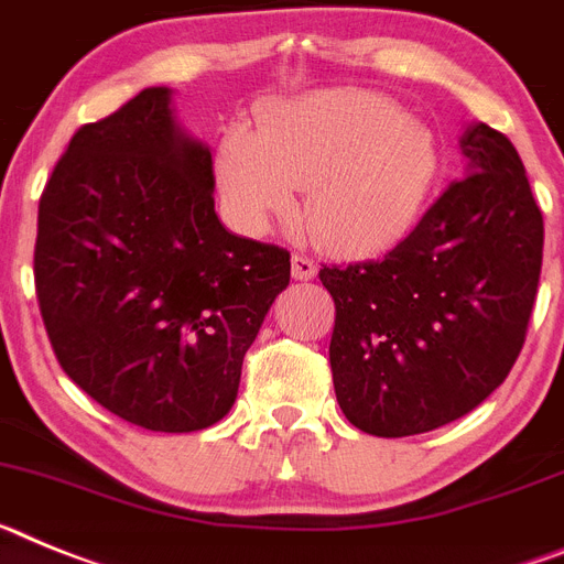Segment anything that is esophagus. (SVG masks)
Returning a JSON list of instances; mask_svg holds the SVG:
<instances>
[{"label":"esophagus","instance_id":"34e87169","mask_svg":"<svg viewBox=\"0 0 564 564\" xmlns=\"http://www.w3.org/2000/svg\"><path fill=\"white\" fill-rule=\"evenodd\" d=\"M317 275V263L312 261L310 254H292V278L295 281H312V278Z\"/></svg>","mask_w":564,"mask_h":564}]
</instances>
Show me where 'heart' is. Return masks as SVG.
Listing matches in <instances>:
<instances>
[{
    "label": "heart",
    "instance_id": "b5f03b06",
    "mask_svg": "<svg viewBox=\"0 0 564 564\" xmlns=\"http://www.w3.org/2000/svg\"><path fill=\"white\" fill-rule=\"evenodd\" d=\"M232 224L267 232L301 189V224L337 254H375L420 221L440 175L437 139L386 96L357 87L306 93L263 116L258 133L229 127L215 155Z\"/></svg>",
    "mask_w": 564,
    "mask_h": 564
}]
</instances>
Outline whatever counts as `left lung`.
Segmentation results:
<instances>
[{
  "mask_svg": "<svg viewBox=\"0 0 564 564\" xmlns=\"http://www.w3.org/2000/svg\"><path fill=\"white\" fill-rule=\"evenodd\" d=\"M459 150L465 178L383 261L321 269L337 310V403L375 437H411L474 411L525 343L542 213L506 135L471 121Z\"/></svg>",
  "mask_w": 564,
  "mask_h": 564,
  "instance_id": "left-lung-1",
  "label": "left lung"
}]
</instances>
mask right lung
<instances>
[{
    "label": "right lung",
    "instance_id": "obj_1",
    "mask_svg": "<svg viewBox=\"0 0 564 564\" xmlns=\"http://www.w3.org/2000/svg\"><path fill=\"white\" fill-rule=\"evenodd\" d=\"M213 153L147 87L58 159L33 252L58 366L127 423L184 434L224 420L243 355L289 286V252L215 215Z\"/></svg>",
    "mask_w": 564,
    "mask_h": 564
}]
</instances>
